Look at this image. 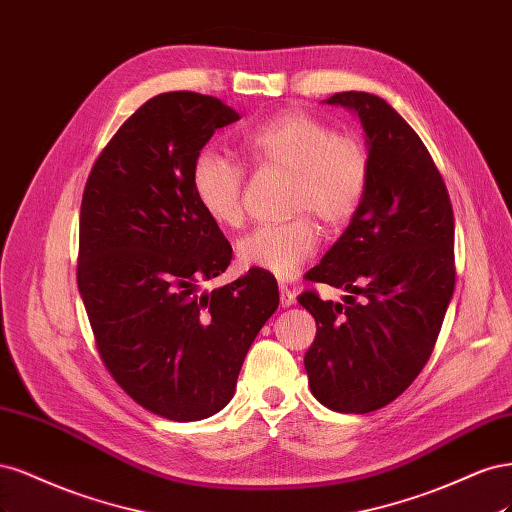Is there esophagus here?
I'll list each match as a JSON object with an SVG mask.
<instances>
[{
	"label": "esophagus",
	"instance_id": "esophagus-1",
	"mask_svg": "<svg viewBox=\"0 0 512 512\" xmlns=\"http://www.w3.org/2000/svg\"><path fill=\"white\" fill-rule=\"evenodd\" d=\"M278 291H280V306L289 308L295 304V293L287 285H278Z\"/></svg>",
	"mask_w": 512,
	"mask_h": 512
}]
</instances>
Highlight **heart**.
I'll use <instances>...</instances> for the list:
<instances>
[{
    "mask_svg": "<svg viewBox=\"0 0 512 512\" xmlns=\"http://www.w3.org/2000/svg\"><path fill=\"white\" fill-rule=\"evenodd\" d=\"M244 151L255 166L291 172L289 210L310 212L325 227L349 221L368 187L370 159L355 136L334 129L306 112H283L244 136ZM244 170L217 151H202L193 163V189L208 217L223 227L242 223ZM317 225L306 214L287 223H263L236 244L242 266L293 278L315 255Z\"/></svg>",
    "mask_w": 512,
    "mask_h": 512,
    "instance_id": "heart-1",
    "label": "heart"
}]
</instances>
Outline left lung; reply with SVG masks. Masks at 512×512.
<instances>
[{"label":"left lung","mask_w":512,"mask_h":512,"mask_svg":"<svg viewBox=\"0 0 512 512\" xmlns=\"http://www.w3.org/2000/svg\"><path fill=\"white\" fill-rule=\"evenodd\" d=\"M323 104L359 119L370 176L349 227L306 274L349 295L298 298L317 321L304 366L323 406L364 415L404 393L434 351L455 289V221L425 144L383 97L346 91Z\"/></svg>","instance_id":"8db88e82"}]
</instances>
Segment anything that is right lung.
Wrapping results in <instances>:
<instances>
[{"instance_id":"right-lung-1","label":"right lung","mask_w":512,"mask_h":512,"mask_svg":"<svg viewBox=\"0 0 512 512\" xmlns=\"http://www.w3.org/2000/svg\"><path fill=\"white\" fill-rule=\"evenodd\" d=\"M240 119L217 97L161 93L121 125L80 206L78 291L106 368L172 421L217 415L278 308L274 276L249 270L214 291L232 246L197 202L193 163L214 129Z\"/></svg>"}]
</instances>
